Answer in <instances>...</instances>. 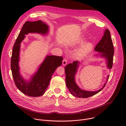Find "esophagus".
I'll return each mask as SVG.
<instances>
[{"label":"esophagus","instance_id":"1","mask_svg":"<svg viewBox=\"0 0 126 126\" xmlns=\"http://www.w3.org/2000/svg\"><path fill=\"white\" fill-rule=\"evenodd\" d=\"M67 59H63V61H62V64H63V66H66V64H67Z\"/></svg>","mask_w":126,"mask_h":126}]
</instances>
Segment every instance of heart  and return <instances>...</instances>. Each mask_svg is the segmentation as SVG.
<instances>
[{
    "label": "heart",
    "instance_id": "heart-1",
    "mask_svg": "<svg viewBox=\"0 0 126 126\" xmlns=\"http://www.w3.org/2000/svg\"><path fill=\"white\" fill-rule=\"evenodd\" d=\"M86 41L85 38H79L75 43L71 46H76L83 44ZM93 44L92 42L89 41L83 44L79 48H78L74 53V56L77 59H80L85 56L93 49Z\"/></svg>",
    "mask_w": 126,
    "mask_h": 126
}]
</instances>
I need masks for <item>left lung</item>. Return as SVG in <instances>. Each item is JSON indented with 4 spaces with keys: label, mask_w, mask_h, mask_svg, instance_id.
Wrapping results in <instances>:
<instances>
[{
    "label": "left lung",
    "mask_w": 126,
    "mask_h": 126,
    "mask_svg": "<svg viewBox=\"0 0 126 126\" xmlns=\"http://www.w3.org/2000/svg\"><path fill=\"white\" fill-rule=\"evenodd\" d=\"M94 51L99 52V53L96 54L95 55L99 56L100 57L104 58L106 59V67L108 69L111 70L113 65L114 47L111 38L110 32L108 29L104 31V35L96 46ZM80 64V62L76 61L73 62V63H70L65 66L66 86L73 96L79 98H87L97 94L103 90L106 84L109 75L107 77L106 81L102 88L98 91H89L82 90L78 86L75 81V75L77 73L78 69Z\"/></svg>",
    "instance_id": "1"
}]
</instances>
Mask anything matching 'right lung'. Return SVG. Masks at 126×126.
Listing matches in <instances>:
<instances>
[{
    "label": "right lung",
    "mask_w": 126,
    "mask_h": 126,
    "mask_svg": "<svg viewBox=\"0 0 126 126\" xmlns=\"http://www.w3.org/2000/svg\"><path fill=\"white\" fill-rule=\"evenodd\" d=\"M48 32V26L43 21H27L23 25L13 48L11 69L15 85L22 93L29 96L38 97L45 93L53 73L62 64L63 57L47 55L38 67L37 71L29 80H26L20 74L19 65L21 43L25 38V35L29 33L46 35Z\"/></svg>",
    "instance_id": "right-lung-1"
}]
</instances>
